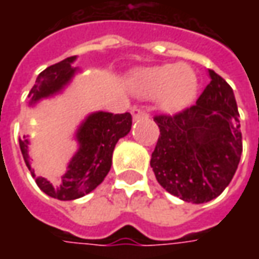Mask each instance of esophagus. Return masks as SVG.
<instances>
[{"label":"esophagus","mask_w":259,"mask_h":259,"mask_svg":"<svg viewBox=\"0 0 259 259\" xmlns=\"http://www.w3.org/2000/svg\"><path fill=\"white\" fill-rule=\"evenodd\" d=\"M133 118L134 119H143V118H148V114L145 112L144 109H140V108H133Z\"/></svg>","instance_id":"34e87169"}]
</instances>
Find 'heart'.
<instances>
[{"mask_svg":"<svg viewBox=\"0 0 259 259\" xmlns=\"http://www.w3.org/2000/svg\"><path fill=\"white\" fill-rule=\"evenodd\" d=\"M131 86L135 94L147 99L160 96V108L176 114L192 105L197 95L199 79L190 66L161 65L135 72Z\"/></svg>","mask_w":259,"mask_h":259,"instance_id":"obj_1","label":"heart"}]
</instances>
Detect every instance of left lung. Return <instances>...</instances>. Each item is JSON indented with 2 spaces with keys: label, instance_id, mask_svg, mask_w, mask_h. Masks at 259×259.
<instances>
[{
  "label": "left lung",
  "instance_id": "1",
  "mask_svg": "<svg viewBox=\"0 0 259 259\" xmlns=\"http://www.w3.org/2000/svg\"><path fill=\"white\" fill-rule=\"evenodd\" d=\"M209 75L210 83L196 105L174 115H155L160 135L150 161L168 193L197 204L224 192L242 154L234 91L213 70Z\"/></svg>",
  "mask_w": 259,
  "mask_h": 259
}]
</instances>
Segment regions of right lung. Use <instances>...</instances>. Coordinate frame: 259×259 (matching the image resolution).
<instances>
[{
	"instance_id": "obj_1",
	"label": "right lung",
	"mask_w": 259,
	"mask_h": 259,
	"mask_svg": "<svg viewBox=\"0 0 259 259\" xmlns=\"http://www.w3.org/2000/svg\"><path fill=\"white\" fill-rule=\"evenodd\" d=\"M75 60L76 56L67 57L49 66L37 76L35 85L28 94L30 105L60 92L77 70L73 66ZM131 125L133 116L130 112L114 115L101 111L89 115L76 133L79 150L67 165V171L57 182H49L41 176H35L28 158V140L25 135L20 137V148L25 165L46 194L59 200H75L91 193L104 182L112 165L115 144L130 133Z\"/></svg>"
}]
</instances>
